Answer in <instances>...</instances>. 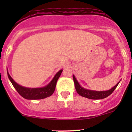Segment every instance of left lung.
I'll return each instance as SVG.
<instances>
[{
    "label": "left lung",
    "mask_w": 132,
    "mask_h": 132,
    "mask_svg": "<svg viewBox=\"0 0 132 132\" xmlns=\"http://www.w3.org/2000/svg\"><path fill=\"white\" fill-rule=\"evenodd\" d=\"M73 80H74L75 87V89L77 90V93L80 95V96H83V97L87 98L90 99H94V100H98V99H103L105 98L108 97L109 95L113 93L114 90L116 89L117 87L118 83L116 84L113 88L111 89L108 90H106V91H94V90H87L85 88H82L80 86L77 79H75V76L73 75Z\"/></svg>",
    "instance_id": "left-lung-1"
}]
</instances>
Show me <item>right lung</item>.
<instances>
[{
  "label": "right lung",
  "instance_id": "add662e5",
  "mask_svg": "<svg viewBox=\"0 0 132 132\" xmlns=\"http://www.w3.org/2000/svg\"><path fill=\"white\" fill-rule=\"evenodd\" d=\"M62 71L63 70H60L55 75L54 78L51 81V82L49 85H47L46 87L38 88H30L22 87L15 82L14 80L12 79V78L10 76L9 73H8V77H9L10 82H12L15 89L23 98L26 99H28V100H37V99L45 98H47L52 95V94L54 93L57 81L60 77Z\"/></svg>",
  "mask_w": 132,
  "mask_h": 132
}]
</instances>
